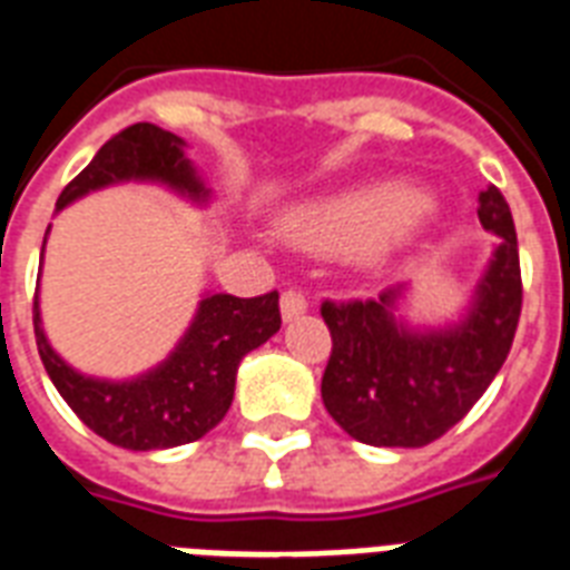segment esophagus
Returning a JSON list of instances; mask_svg holds the SVG:
<instances>
[{
    "label": "esophagus",
    "mask_w": 570,
    "mask_h": 570,
    "mask_svg": "<svg viewBox=\"0 0 570 570\" xmlns=\"http://www.w3.org/2000/svg\"><path fill=\"white\" fill-rule=\"evenodd\" d=\"M307 311V298L302 293H295V289H286L281 295V316H284V323H293L298 316Z\"/></svg>",
    "instance_id": "1"
}]
</instances>
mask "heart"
Segmentation results:
<instances>
[{"instance_id":"obj_1","label":"heart","mask_w":570,"mask_h":570,"mask_svg":"<svg viewBox=\"0 0 570 570\" xmlns=\"http://www.w3.org/2000/svg\"><path fill=\"white\" fill-rule=\"evenodd\" d=\"M433 215V203L403 181H380L337 197L293 206L281 227L293 242L316 254H353L371 247L373 256L412 238Z\"/></svg>"}]
</instances>
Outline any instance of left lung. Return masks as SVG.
I'll return each instance as SVG.
<instances>
[{"instance_id": "8db88e82", "label": "left lung", "mask_w": 570, "mask_h": 570, "mask_svg": "<svg viewBox=\"0 0 570 570\" xmlns=\"http://www.w3.org/2000/svg\"><path fill=\"white\" fill-rule=\"evenodd\" d=\"M478 220L493 233L488 266L449 323H412V284L389 286L367 302L323 304L334 343L323 403L353 440L376 449H421L440 440L505 364L523 286L511 208L493 185L478 194Z\"/></svg>"}]
</instances>
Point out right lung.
I'll list each match as a JSON object with an SVG mask.
<instances>
[{
    "mask_svg": "<svg viewBox=\"0 0 570 570\" xmlns=\"http://www.w3.org/2000/svg\"><path fill=\"white\" fill-rule=\"evenodd\" d=\"M128 181L160 185L197 208L212 203V188L188 158V142L158 125L140 121L104 142L89 167L62 190L56 212L95 190ZM41 272L32 323L47 376L86 428L128 451L176 449L206 436L227 415L242 358L275 337L281 328L277 293L256 298L203 293L188 328L164 362L125 380L89 376L65 362L43 332Z\"/></svg>",
    "mask_w": 570,
    "mask_h": 570,
    "instance_id": "obj_1",
    "label": "right lung"
}]
</instances>
